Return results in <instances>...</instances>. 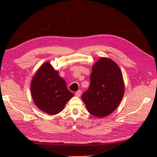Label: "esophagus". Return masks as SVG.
Instances as JSON below:
<instances>
[{
  "instance_id": "esophagus-1",
  "label": "esophagus",
  "mask_w": 157,
  "mask_h": 157,
  "mask_svg": "<svg viewBox=\"0 0 157 157\" xmlns=\"http://www.w3.org/2000/svg\"><path fill=\"white\" fill-rule=\"evenodd\" d=\"M81 94H82L81 90H78V91L75 92V95H76V96H78V97H79L81 95Z\"/></svg>"
}]
</instances>
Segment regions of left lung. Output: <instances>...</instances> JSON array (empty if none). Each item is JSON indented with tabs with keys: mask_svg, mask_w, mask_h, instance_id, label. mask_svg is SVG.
Masks as SVG:
<instances>
[{
	"mask_svg": "<svg viewBox=\"0 0 157 157\" xmlns=\"http://www.w3.org/2000/svg\"><path fill=\"white\" fill-rule=\"evenodd\" d=\"M124 89L120 68L113 61L102 57L93 66L89 87L82 99L91 115L102 118L109 115L120 104Z\"/></svg>",
	"mask_w": 157,
	"mask_h": 157,
	"instance_id": "1",
	"label": "left lung"
}]
</instances>
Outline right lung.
Masks as SVG:
<instances>
[{
    "label": "right lung",
    "mask_w": 157,
    "mask_h": 157,
    "mask_svg": "<svg viewBox=\"0 0 157 157\" xmlns=\"http://www.w3.org/2000/svg\"><path fill=\"white\" fill-rule=\"evenodd\" d=\"M32 97L39 109L50 115L63 110L73 94L49 62L39 69L31 82Z\"/></svg>",
    "instance_id": "add662e5"
}]
</instances>
